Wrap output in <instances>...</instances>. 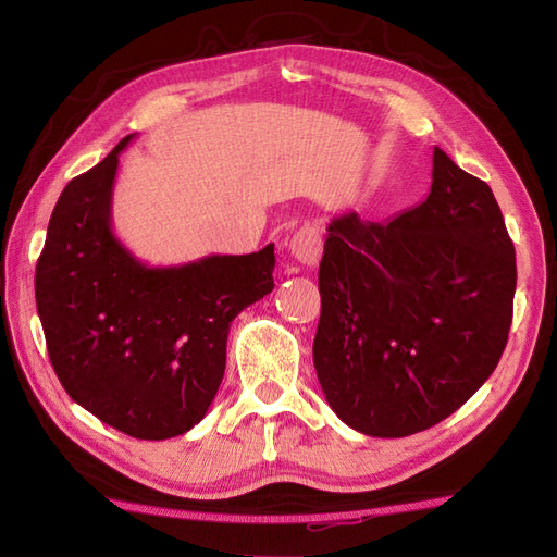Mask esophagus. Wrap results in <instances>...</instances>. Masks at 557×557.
<instances>
[{
	"instance_id": "1",
	"label": "esophagus",
	"mask_w": 557,
	"mask_h": 557,
	"mask_svg": "<svg viewBox=\"0 0 557 557\" xmlns=\"http://www.w3.org/2000/svg\"><path fill=\"white\" fill-rule=\"evenodd\" d=\"M290 252L297 262L301 264H318L320 256H323V234H320L318 225H301L290 239Z\"/></svg>"
}]
</instances>
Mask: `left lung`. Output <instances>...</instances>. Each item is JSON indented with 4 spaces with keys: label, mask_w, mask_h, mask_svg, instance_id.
<instances>
[{
    "label": "left lung",
    "mask_w": 557,
    "mask_h": 557,
    "mask_svg": "<svg viewBox=\"0 0 557 557\" xmlns=\"http://www.w3.org/2000/svg\"><path fill=\"white\" fill-rule=\"evenodd\" d=\"M318 290L313 364L332 411L383 440L442 423L509 339L516 250L491 185L434 146L425 201L327 225Z\"/></svg>",
    "instance_id": "8db88e82"
}]
</instances>
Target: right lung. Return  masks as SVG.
<instances>
[{"label": "right lung", "instance_id": "add662e5", "mask_svg": "<svg viewBox=\"0 0 557 557\" xmlns=\"http://www.w3.org/2000/svg\"><path fill=\"white\" fill-rule=\"evenodd\" d=\"M66 183L37 262L50 364L76 404L148 442L205 418L225 374L230 323L274 290V244L248 256L150 267L111 225L117 158Z\"/></svg>", "mask_w": 557, "mask_h": 557}]
</instances>
